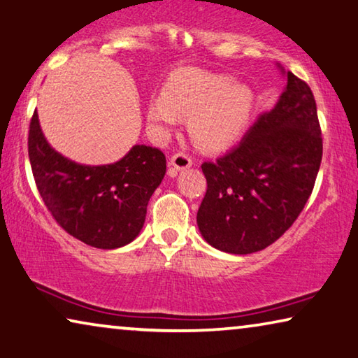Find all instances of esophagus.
<instances>
[{"mask_svg":"<svg viewBox=\"0 0 358 358\" xmlns=\"http://www.w3.org/2000/svg\"><path fill=\"white\" fill-rule=\"evenodd\" d=\"M170 165L180 172V170L189 169L191 165H193V161H191V157L186 156V154L178 152V154H173L172 159H170Z\"/></svg>","mask_w":358,"mask_h":358,"instance_id":"1","label":"esophagus"}]
</instances>
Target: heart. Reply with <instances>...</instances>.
Instances as JSON below:
<instances>
[{"label":"heart","mask_w":358,"mask_h":358,"mask_svg":"<svg viewBox=\"0 0 358 358\" xmlns=\"http://www.w3.org/2000/svg\"><path fill=\"white\" fill-rule=\"evenodd\" d=\"M254 108L255 94L249 85L228 76L183 71L149 103L148 119L159 130H169L178 115L189 117L188 131L196 145L222 151L243 136Z\"/></svg>","instance_id":"obj_1"}]
</instances>
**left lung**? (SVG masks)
<instances>
[{
    "instance_id": "obj_1",
    "label": "left lung",
    "mask_w": 358,
    "mask_h": 358,
    "mask_svg": "<svg viewBox=\"0 0 358 358\" xmlns=\"http://www.w3.org/2000/svg\"><path fill=\"white\" fill-rule=\"evenodd\" d=\"M275 108L259 117L236 149L201 165L207 193L197 227L212 248L246 255L275 243L312 194L322 162V131L312 90L285 72Z\"/></svg>"
}]
</instances>
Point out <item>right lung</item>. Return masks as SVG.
<instances>
[{
	"label": "right lung",
	"mask_w": 358,
	"mask_h": 358,
	"mask_svg": "<svg viewBox=\"0 0 358 358\" xmlns=\"http://www.w3.org/2000/svg\"><path fill=\"white\" fill-rule=\"evenodd\" d=\"M29 159L43 202L73 238L98 249L130 244L146 220L148 202L167 169L157 148L135 145L120 161L85 165L57 152L31 117Z\"/></svg>",
	"instance_id": "right-lung-1"
}]
</instances>
